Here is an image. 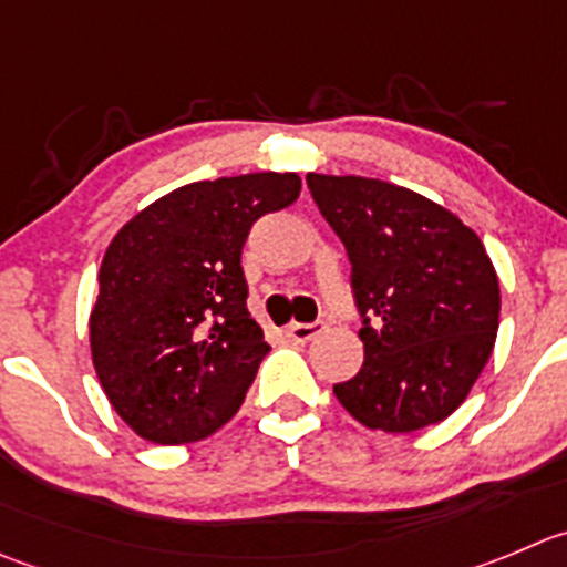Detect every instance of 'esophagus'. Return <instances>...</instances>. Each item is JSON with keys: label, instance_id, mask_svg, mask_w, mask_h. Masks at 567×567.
Instances as JSON below:
<instances>
[{"label": "esophagus", "instance_id": "1", "mask_svg": "<svg viewBox=\"0 0 567 567\" xmlns=\"http://www.w3.org/2000/svg\"><path fill=\"white\" fill-rule=\"evenodd\" d=\"M322 328H326V322H292V326L287 328V333L295 342H309L317 333H322Z\"/></svg>", "mask_w": 567, "mask_h": 567}]
</instances>
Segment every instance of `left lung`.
Returning a JSON list of instances; mask_svg holds the SVG:
<instances>
[{"label": "left lung", "mask_w": 567, "mask_h": 567, "mask_svg": "<svg viewBox=\"0 0 567 567\" xmlns=\"http://www.w3.org/2000/svg\"><path fill=\"white\" fill-rule=\"evenodd\" d=\"M350 258L364 364L333 395L368 429L406 434L449 417L482 375L501 289L482 239L442 206L359 175H306Z\"/></svg>", "instance_id": "1"}]
</instances>
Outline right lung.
Returning <instances> with one entry per match:
<instances>
[{
  "label": "right lung",
  "mask_w": 567,
  "mask_h": 567,
  "mask_svg": "<svg viewBox=\"0 0 567 567\" xmlns=\"http://www.w3.org/2000/svg\"><path fill=\"white\" fill-rule=\"evenodd\" d=\"M295 172L175 188L113 236L91 309V359L116 414L158 445L206 440L245 401L269 344L247 311L241 247L292 206Z\"/></svg>",
  "instance_id": "1"
}]
</instances>
